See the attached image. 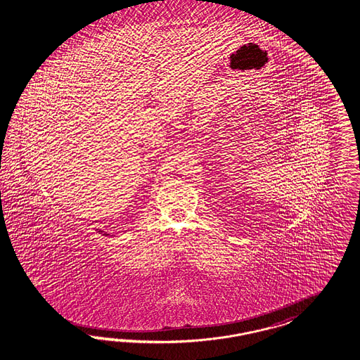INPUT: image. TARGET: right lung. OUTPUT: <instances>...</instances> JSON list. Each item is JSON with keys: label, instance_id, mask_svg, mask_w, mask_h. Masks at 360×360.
I'll return each instance as SVG.
<instances>
[{"label": "right lung", "instance_id": "1", "mask_svg": "<svg viewBox=\"0 0 360 360\" xmlns=\"http://www.w3.org/2000/svg\"><path fill=\"white\" fill-rule=\"evenodd\" d=\"M99 233L103 234V236H110V234L107 233V232H105V231H98Z\"/></svg>", "mask_w": 360, "mask_h": 360}]
</instances>
